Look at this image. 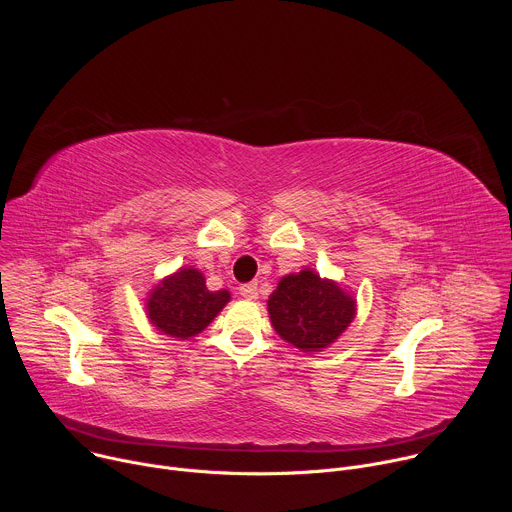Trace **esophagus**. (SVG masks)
Masks as SVG:
<instances>
[{
	"label": "esophagus",
	"mask_w": 512,
	"mask_h": 512,
	"mask_svg": "<svg viewBox=\"0 0 512 512\" xmlns=\"http://www.w3.org/2000/svg\"><path fill=\"white\" fill-rule=\"evenodd\" d=\"M239 294H241L245 300H257V296H259L257 281H251V283L241 285V287H239Z\"/></svg>",
	"instance_id": "34e87169"
}]
</instances>
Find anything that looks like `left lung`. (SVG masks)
Returning <instances> with one entry per match:
<instances>
[{"label": "left lung", "mask_w": 512, "mask_h": 512, "mask_svg": "<svg viewBox=\"0 0 512 512\" xmlns=\"http://www.w3.org/2000/svg\"><path fill=\"white\" fill-rule=\"evenodd\" d=\"M273 330L306 354L334 344L356 316V298L338 281L306 267L283 275L267 300Z\"/></svg>", "instance_id": "left-lung-1"}]
</instances>
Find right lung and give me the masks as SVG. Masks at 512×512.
<instances>
[{
    "instance_id": "1",
    "label": "right lung",
    "mask_w": 512,
    "mask_h": 512,
    "mask_svg": "<svg viewBox=\"0 0 512 512\" xmlns=\"http://www.w3.org/2000/svg\"><path fill=\"white\" fill-rule=\"evenodd\" d=\"M229 302V289L210 291L202 271L184 265L160 279L145 296V316L160 334L190 340L221 314Z\"/></svg>"
}]
</instances>
